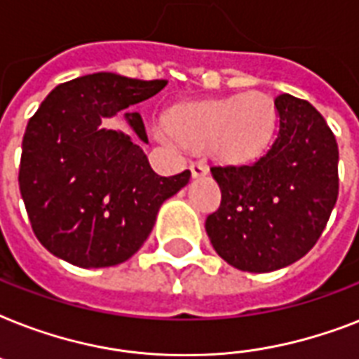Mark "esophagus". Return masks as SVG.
Wrapping results in <instances>:
<instances>
[{
	"mask_svg": "<svg viewBox=\"0 0 359 359\" xmlns=\"http://www.w3.org/2000/svg\"><path fill=\"white\" fill-rule=\"evenodd\" d=\"M190 169H191V175H194L196 179H197V177H203V175L208 173V165H207V162H205V160H197V162H191Z\"/></svg>",
	"mask_w": 359,
	"mask_h": 359,
	"instance_id": "34e87169",
	"label": "esophagus"
}]
</instances>
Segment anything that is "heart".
Masks as SVG:
<instances>
[{"instance_id": "obj_1", "label": "heart", "mask_w": 359, "mask_h": 359, "mask_svg": "<svg viewBox=\"0 0 359 359\" xmlns=\"http://www.w3.org/2000/svg\"><path fill=\"white\" fill-rule=\"evenodd\" d=\"M278 115L272 100L261 93H245L186 104L169 117L180 141L191 147H210L225 162H245L266 151Z\"/></svg>"}]
</instances>
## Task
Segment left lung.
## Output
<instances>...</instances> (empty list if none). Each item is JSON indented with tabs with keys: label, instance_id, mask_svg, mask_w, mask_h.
Returning a JSON list of instances; mask_svg holds the SVG:
<instances>
[{
	"label": "left lung",
	"instance_id": "8db88e82",
	"mask_svg": "<svg viewBox=\"0 0 359 359\" xmlns=\"http://www.w3.org/2000/svg\"><path fill=\"white\" fill-rule=\"evenodd\" d=\"M273 106L279 130L264 156L210 168L222 203L205 229L216 253L242 272H273L302 259L339 194V151L323 115L287 93Z\"/></svg>",
	"mask_w": 359,
	"mask_h": 359
}]
</instances>
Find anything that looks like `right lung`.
I'll return each instance as SVG.
<instances>
[{"instance_id":"obj_1","label":"right lung","mask_w":359,"mask_h":359,"mask_svg":"<svg viewBox=\"0 0 359 359\" xmlns=\"http://www.w3.org/2000/svg\"><path fill=\"white\" fill-rule=\"evenodd\" d=\"M165 80L97 72L53 89L27 123L20 160V194L33 233L50 253L81 268L128 261L151 235L162 203L191 173L152 171L137 141L102 128L104 117L154 97ZM141 141L140 114H124Z\"/></svg>"}]
</instances>
